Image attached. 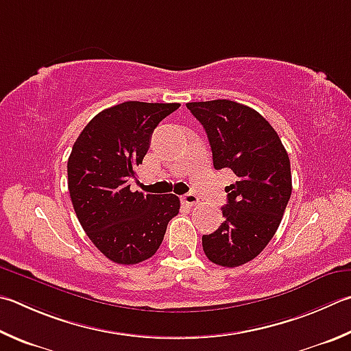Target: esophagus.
I'll list each match as a JSON object with an SVG mask.
<instances>
[{"label": "esophagus", "instance_id": "esophagus-1", "mask_svg": "<svg viewBox=\"0 0 351 351\" xmlns=\"http://www.w3.org/2000/svg\"><path fill=\"white\" fill-rule=\"evenodd\" d=\"M182 202L192 207V206H195V204L199 202V197H197L195 193H187V195L182 196Z\"/></svg>", "mask_w": 351, "mask_h": 351}]
</instances>
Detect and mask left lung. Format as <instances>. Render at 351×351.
Masks as SVG:
<instances>
[{
  "mask_svg": "<svg viewBox=\"0 0 351 351\" xmlns=\"http://www.w3.org/2000/svg\"><path fill=\"white\" fill-rule=\"evenodd\" d=\"M202 124L216 170L230 169L237 181L226 187L224 222L204 234L212 263L239 267L258 256L275 237L291 195L290 159L264 117L230 99L187 103Z\"/></svg>",
  "mask_w": 351,
  "mask_h": 351,
  "instance_id": "left-lung-1",
  "label": "left lung"
}]
</instances>
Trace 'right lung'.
<instances>
[{
    "mask_svg": "<svg viewBox=\"0 0 351 351\" xmlns=\"http://www.w3.org/2000/svg\"><path fill=\"white\" fill-rule=\"evenodd\" d=\"M178 103H127L99 112L80 133L67 161L75 213L95 247L117 264L154 256L180 197L132 192L135 169L150 147L152 133Z\"/></svg>",
    "mask_w": 351,
    "mask_h": 351,
    "instance_id": "obj_1",
    "label": "right lung"
}]
</instances>
